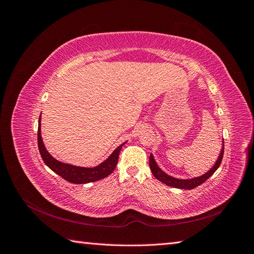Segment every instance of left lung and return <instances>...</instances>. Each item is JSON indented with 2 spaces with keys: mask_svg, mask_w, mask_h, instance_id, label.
Listing matches in <instances>:
<instances>
[{
  "mask_svg": "<svg viewBox=\"0 0 254 254\" xmlns=\"http://www.w3.org/2000/svg\"><path fill=\"white\" fill-rule=\"evenodd\" d=\"M222 156H224V147H222L220 155L216 161V163L211 168V170L205 173L204 175L200 176V177H196V178L193 179H177L174 178V177H171L166 175L163 171L160 170V167L157 165L155 159H153V156L150 155L149 157V166L152 175L156 177L158 180H160L161 182H163L164 184L168 187H173V188H177V189H183V190H191L195 189L198 186H200L203 182H205L210 177L217 171V168L219 167L221 161H222Z\"/></svg>",
  "mask_w": 254,
  "mask_h": 254,
  "instance_id": "1",
  "label": "left lung"
}]
</instances>
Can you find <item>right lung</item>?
<instances>
[{
	"label": "right lung",
	"instance_id": "1",
	"mask_svg": "<svg viewBox=\"0 0 254 254\" xmlns=\"http://www.w3.org/2000/svg\"><path fill=\"white\" fill-rule=\"evenodd\" d=\"M40 121H41V115L39 118V124H38V147H39L40 155L42 160L44 161V163L47 164L54 173H56L60 177H63L64 180L71 183H76V184H83V183L98 181L101 179H104L105 177L109 176L111 173H113L115 166L118 164L120 151L123 147V145L125 143L120 145L119 147L111 153V156L105 161V162L97 165L96 167L87 168V167H79V166L65 164V163L60 162V161H57L56 159H54L50 155L49 151L45 149V146L42 142V137H41V128H40L41 122Z\"/></svg>",
	"mask_w": 254,
	"mask_h": 254
}]
</instances>
